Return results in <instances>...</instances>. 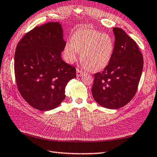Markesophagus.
<instances>
[{
	"label": "esophagus",
	"mask_w": 157,
	"mask_h": 157,
	"mask_svg": "<svg viewBox=\"0 0 157 157\" xmlns=\"http://www.w3.org/2000/svg\"><path fill=\"white\" fill-rule=\"evenodd\" d=\"M76 73H77V76H78V77H80V76H82V75H83L85 73H84V72H82V70L77 69Z\"/></svg>",
	"instance_id": "obj_1"
}]
</instances>
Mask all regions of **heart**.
<instances>
[{
    "instance_id": "heart-1",
    "label": "heart",
    "mask_w": 157,
    "mask_h": 157,
    "mask_svg": "<svg viewBox=\"0 0 157 157\" xmlns=\"http://www.w3.org/2000/svg\"><path fill=\"white\" fill-rule=\"evenodd\" d=\"M114 51L113 38L106 33L90 29H79L71 37V42L64 49V56L73 63L81 53V61L90 71L104 69L110 61Z\"/></svg>"
}]
</instances>
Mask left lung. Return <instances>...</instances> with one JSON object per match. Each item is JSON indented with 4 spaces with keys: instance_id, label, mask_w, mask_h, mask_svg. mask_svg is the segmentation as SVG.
<instances>
[{
    "instance_id": "1",
    "label": "left lung",
    "mask_w": 157,
    "mask_h": 157,
    "mask_svg": "<svg viewBox=\"0 0 157 157\" xmlns=\"http://www.w3.org/2000/svg\"><path fill=\"white\" fill-rule=\"evenodd\" d=\"M115 41L109 63L96 73L91 88L97 103L109 109L126 105L135 95L144 67L143 55L136 42L119 27H114Z\"/></svg>"
}]
</instances>
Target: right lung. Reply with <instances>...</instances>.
Masks as SVG:
<instances>
[{"label":"right lung","instance_id":"right-lung-1","mask_svg":"<svg viewBox=\"0 0 157 157\" xmlns=\"http://www.w3.org/2000/svg\"><path fill=\"white\" fill-rule=\"evenodd\" d=\"M66 46L59 22L36 27L18 42L14 57L17 87L31 106L41 111L58 107L65 88L76 77L75 68L62 59Z\"/></svg>","mask_w":157,"mask_h":157}]
</instances>
